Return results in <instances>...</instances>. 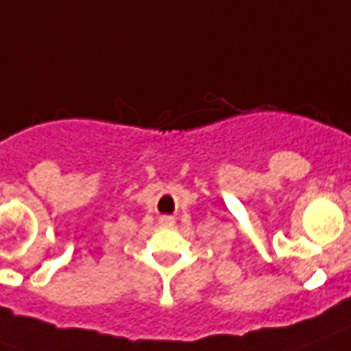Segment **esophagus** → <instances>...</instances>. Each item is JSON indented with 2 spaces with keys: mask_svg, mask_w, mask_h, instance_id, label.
<instances>
[{
  "mask_svg": "<svg viewBox=\"0 0 351 351\" xmlns=\"http://www.w3.org/2000/svg\"><path fill=\"white\" fill-rule=\"evenodd\" d=\"M159 224H163V226H173V224H175V218L169 217V215H163V217L159 218Z\"/></svg>",
  "mask_w": 351,
  "mask_h": 351,
  "instance_id": "34e87169",
  "label": "esophagus"
}]
</instances>
